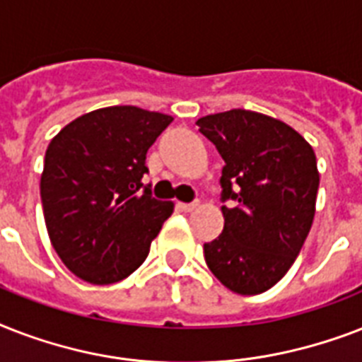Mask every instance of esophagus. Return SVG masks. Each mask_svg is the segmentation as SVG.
<instances>
[{
	"label": "esophagus",
	"mask_w": 362,
	"mask_h": 362,
	"mask_svg": "<svg viewBox=\"0 0 362 362\" xmlns=\"http://www.w3.org/2000/svg\"><path fill=\"white\" fill-rule=\"evenodd\" d=\"M199 203H178V209H180L182 212H193Z\"/></svg>",
	"instance_id": "34e87169"
}]
</instances>
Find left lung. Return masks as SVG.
<instances>
[{"instance_id": "1", "label": "left lung", "mask_w": 362, "mask_h": 362, "mask_svg": "<svg viewBox=\"0 0 362 362\" xmlns=\"http://www.w3.org/2000/svg\"><path fill=\"white\" fill-rule=\"evenodd\" d=\"M221 169L223 231L204 244L212 274L238 295H259L286 276L315 214L320 170L314 148L286 122L233 109L197 120Z\"/></svg>"}]
</instances>
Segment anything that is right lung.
<instances>
[{
    "mask_svg": "<svg viewBox=\"0 0 362 362\" xmlns=\"http://www.w3.org/2000/svg\"><path fill=\"white\" fill-rule=\"evenodd\" d=\"M173 116L116 105L69 122L45 153L41 201L54 250L81 280L109 286L135 272L173 214L142 187L146 152Z\"/></svg>",
    "mask_w": 362,
    "mask_h": 362,
    "instance_id": "add662e5",
    "label": "right lung"
}]
</instances>
